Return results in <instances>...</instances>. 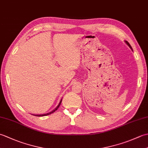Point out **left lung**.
<instances>
[{"label": "left lung", "mask_w": 148, "mask_h": 148, "mask_svg": "<svg viewBox=\"0 0 148 148\" xmlns=\"http://www.w3.org/2000/svg\"><path fill=\"white\" fill-rule=\"evenodd\" d=\"M125 43H126L127 44V45L128 46H129V48L132 49V51H133V49H132V46H130V44H129V42H127V40H125Z\"/></svg>", "instance_id": "obj_1"}]
</instances>
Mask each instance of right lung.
<instances>
[{
    "mask_svg": "<svg viewBox=\"0 0 148 148\" xmlns=\"http://www.w3.org/2000/svg\"><path fill=\"white\" fill-rule=\"evenodd\" d=\"M62 99L60 100V102H59V103H58V105L56 107V108L53 110L52 111H51V112H48V113H46V114H33L34 116H47V115H49V114H51V113H53V112H54L55 111H56V110L58 109V108H59V106H60V105L61 104V102H62Z\"/></svg>",
    "mask_w": 148,
    "mask_h": 148,
    "instance_id": "right-lung-1",
    "label": "right lung"
}]
</instances>
